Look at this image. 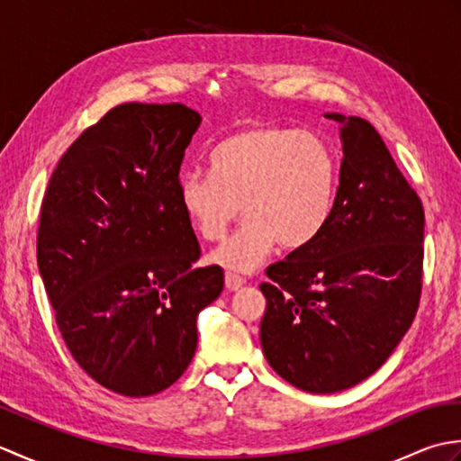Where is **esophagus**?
Wrapping results in <instances>:
<instances>
[{
  "instance_id": "1",
  "label": "esophagus",
  "mask_w": 461,
  "mask_h": 461,
  "mask_svg": "<svg viewBox=\"0 0 461 461\" xmlns=\"http://www.w3.org/2000/svg\"><path fill=\"white\" fill-rule=\"evenodd\" d=\"M243 283H246V279L238 276V273H231V271L225 273V287H228L230 291H238Z\"/></svg>"
}]
</instances>
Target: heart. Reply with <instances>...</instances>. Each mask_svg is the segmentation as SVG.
Masks as SVG:
<instances>
[{"instance_id":"obj_1","label":"heart","mask_w":461,"mask_h":461,"mask_svg":"<svg viewBox=\"0 0 461 461\" xmlns=\"http://www.w3.org/2000/svg\"><path fill=\"white\" fill-rule=\"evenodd\" d=\"M211 172L180 176L178 198L194 230L218 241L238 218L236 233L212 253L233 271H253L279 241L299 249L315 240L330 218L337 194V160L321 136L291 126H243L213 146Z\"/></svg>"}]
</instances>
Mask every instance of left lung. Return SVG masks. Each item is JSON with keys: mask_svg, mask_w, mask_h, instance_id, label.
Wrapping results in <instances>:
<instances>
[{"mask_svg": "<svg viewBox=\"0 0 461 461\" xmlns=\"http://www.w3.org/2000/svg\"><path fill=\"white\" fill-rule=\"evenodd\" d=\"M340 124L330 218L309 246L267 267L259 337L289 384L330 394L376 372L412 325L422 295L424 205L375 126Z\"/></svg>", "mask_w": 461, "mask_h": 461, "instance_id": "obj_1", "label": "left lung"}]
</instances>
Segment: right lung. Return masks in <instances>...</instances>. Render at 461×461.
I'll return each mask as SVG.
<instances>
[{
  "mask_svg": "<svg viewBox=\"0 0 461 461\" xmlns=\"http://www.w3.org/2000/svg\"><path fill=\"white\" fill-rule=\"evenodd\" d=\"M202 116L180 103H126L83 131L43 195L37 266L79 366L140 398L178 380L198 345V312L223 269L200 258L180 205L184 152Z\"/></svg>",
  "mask_w": 461,
  "mask_h": 461,
  "instance_id": "obj_1",
  "label": "right lung"
}]
</instances>
